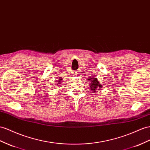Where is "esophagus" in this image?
<instances>
[{"instance_id": "34e87169", "label": "esophagus", "mask_w": 150, "mask_h": 150, "mask_svg": "<svg viewBox=\"0 0 150 150\" xmlns=\"http://www.w3.org/2000/svg\"><path fill=\"white\" fill-rule=\"evenodd\" d=\"M74 75H76V74H74Z\"/></svg>"}]
</instances>
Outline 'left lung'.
Wrapping results in <instances>:
<instances>
[{
    "label": "left lung",
    "mask_w": 150,
    "mask_h": 150,
    "mask_svg": "<svg viewBox=\"0 0 150 150\" xmlns=\"http://www.w3.org/2000/svg\"><path fill=\"white\" fill-rule=\"evenodd\" d=\"M89 80L90 81V89L91 91H93V93H94V92H96V90H99V89H101V87H102L101 85L99 82H98V80L96 78H89Z\"/></svg>",
    "instance_id": "left-lung-1"
}]
</instances>
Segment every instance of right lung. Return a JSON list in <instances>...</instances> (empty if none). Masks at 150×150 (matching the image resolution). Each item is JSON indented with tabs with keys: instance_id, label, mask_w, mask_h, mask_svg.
<instances>
[{
	"instance_id": "obj_1",
	"label": "right lung",
	"mask_w": 150,
	"mask_h": 150,
	"mask_svg": "<svg viewBox=\"0 0 150 150\" xmlns=\"http://www.w3.org/2000/svg\"><path fill=\"white\" fill-rule=\"evenodd\" d=\"M61 80H62V79H59V82H60V81H61ZM59 82H58V83H59Z\"/></svg>"
}]
</instances>
